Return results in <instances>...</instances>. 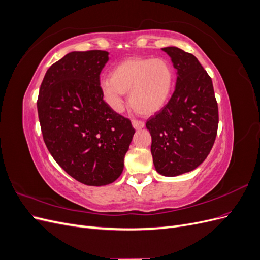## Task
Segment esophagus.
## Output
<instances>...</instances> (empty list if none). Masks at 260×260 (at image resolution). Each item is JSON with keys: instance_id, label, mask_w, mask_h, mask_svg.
<instances>
[{"instance_id": "1", "label": "esophagus", "mask_w": 260, "mask_h": 260, "mask_svg": "<svg viewBox=\"0 0 260 260\" xmlns=\"http://www.w3.org/2000/svg\"><path fill=\"white\" fill-rule=\"evenodd\" d=\"M132 125H133V128H135L136 130H140V129L144 128L145 123L143 121H141V120H133L132 121Z\"/></svg>"}]
</instances>
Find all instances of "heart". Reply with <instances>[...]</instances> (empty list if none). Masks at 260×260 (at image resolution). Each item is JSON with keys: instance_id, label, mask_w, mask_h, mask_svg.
Instances as JSON below:
<instances>
[{"instance_id": "1", "label": "heart", "mask_w": 260, "mask_h": 260, "mask_svg": "<svg viewBox=\"0 0 260 260\" xmlns=\"http://www.w3.org/2000/svg\"><path fill=\"white\" fill-rule=\"evenodd\" d=\"M111 78L100 82L103 95L115 112L123 106L122 96L129 92V104L137 113L151 116L168 103L175 84L170 62L164 58L131 57L112 69Z\"/></svg>"}]
</instances>
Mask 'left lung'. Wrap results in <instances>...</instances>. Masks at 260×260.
Instances as JSON below:
<instances>
[{
  "instance_id": "8db88e82",
  "label": "left lung",
  "mask_w": 260,
  "mask_h": 260,
  "mask_svg": "<svg viewBox=\"0 0 260 260\" xmlns=\"http://www.w3.org/2000/svg\"><path fill=\"white\" fill-rule=\"evenodd\" d=\"M161 50L177 69L176 89L146 128L156 171L176 177L198 168L210 153L218 130V104L211 78L193 54L176 46Z\"/></svg>"
}]
</instances>
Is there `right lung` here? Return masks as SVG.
Masks as SVG:
<instances>
[{
	"mask_svg": "<svg viewBox=\"0 0 260 260\" xmlns=\"http://www.w3.org/2000/svg\"><path fill=\"white\" fill-rule=\"evenodd\" d=\"M108 52H72L46 72L37 102L44 143L59 166L85 185L113 183L136 130L103 100L100 74Z\"/></svg>",
	"mask_w": 260,
	"mask_h": 260,
	"instance_id": "right-lung-1",
	"label": "right lung"
}]
</instances>
